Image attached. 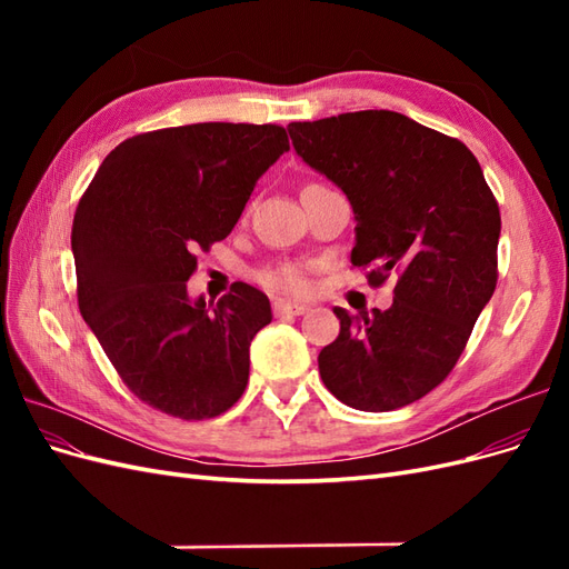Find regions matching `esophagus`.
Here are the masks:
<instances>
[{
    "label": "esophagus",
    "instance_id": "34e87169",
    "mask_svg": "<svg viewBox=\"0 0 569 569\" xmlns=\"http://www.w3.org/2000/svg\"><path fill=\"white\" fill-rule=\"evenodd\" d=\"M272 311H274V316H303V313H308V306L306 303H297V301L274 299L272 301Z\"/></svg>",
    "mask_w": 569,
    "mask_h": 569
}]
</instances>
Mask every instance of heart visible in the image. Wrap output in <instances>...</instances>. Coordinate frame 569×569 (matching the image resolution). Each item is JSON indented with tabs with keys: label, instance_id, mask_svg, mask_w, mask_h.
Listing matches in <instances>:
<instances>
[{
	"label": "heart",
	"instance_id": "heart-1",
	"mask_svg": "<svg viewBox=\"0 0 569 569\" xmlns=\"http://www.w3.org/2000/svg\"><path fill=\"white\" fill-rule=\"evenodd\" d=\"M256 280L272 291H282V295L303 297L311 291V266L301 261H282L266 266L258 270Z\"/></svg>",
	"mask_w": 569,
	"mask_h": 569
}]
</instances>
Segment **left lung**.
<instances>
[{
    "label": "left lung",
    "instance_id": "1",
    "mask_svg": "<svg viewBox=\"0 0 569 569\" xmlns=\"http://www.w3.org/2000/svg\"><path fill=\"white\" fill-rule=\"evenodd\" d=\"M295 151L347 194L353 266L399 274L387 311L335 308L339 337L318 356L341 403L382 412L443 382L496 289L501 213L462 142L396 111L287 126Z\"/></svg>",
    "mask_w": 569,
    "mask_h": 569
}]
</instances>
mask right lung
Returning a JSON list of instances; mask_svg holds the SVG:
<instances>
[{
	"mask_svg": "<svg viewBox=\"0 0 569 569\" xmlns=\"http://www.w3.org/2000/svg\"><path fill=\"white\" fill-rule=\"evenodd\" d=\"M289 151L280 126L194 123L120 142L73 218L78 306L130 391L173 418L239 401L270 301L234 282L216 306L187 291L194 251L226 239L253 187Z\"/></svg>",
	"mask_w": 569,
	"mask_h": 569,
	"instance_id": "right-lung-1",
	"label": "right lung"
}]
</instances>
